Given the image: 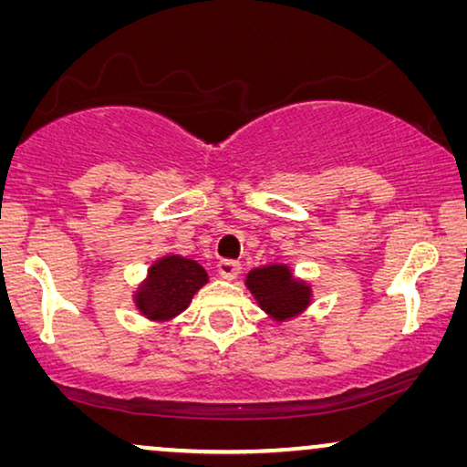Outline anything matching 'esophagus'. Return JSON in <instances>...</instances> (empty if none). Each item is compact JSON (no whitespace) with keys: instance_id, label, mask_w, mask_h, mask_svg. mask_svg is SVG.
<instances>
[{"instance_id":"esophagus-1","label":"esophagus","mask_w":467,"mask_h":467,"mask_svg":"<svg viewBox=\"0 0 467 467\" xmlns=\"http://www.w3.org/2000/svg\"><path fill=\"white\" fill-rule=\"evenodd\" d=\"M216 270H219V276L225 278V280H234L235 276L240 274V264L238 261H232V259H223L219 261V265H216Z\"/></svg>"}]
</instances>
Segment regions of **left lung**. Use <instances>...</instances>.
Instances as JSON below:
<instances>
[{"label":"left lung","mask_w":467,"mask_h":467,"mask_svg":"<svg viewBox=\"0 0 467 467\" xmlns=\"http://www.w3.org/2000/svg\"><path fill=\"white\" fill-rule=\"evenodd\" d=\"M246 286L276 321L299 315L310 302V286L293 278L286 265L257 267L246 276Z\"/></svg>","instance_id":"8db88e82"}]
</instances>
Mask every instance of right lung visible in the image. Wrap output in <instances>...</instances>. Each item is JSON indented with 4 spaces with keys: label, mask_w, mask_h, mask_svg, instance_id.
<instances>
[{
    "label": "right lung",
    "mask_w": 467,
    "mask_h": 467,
    "mask_svg": "<svg viewBox=\"0 0 467 467\" xmlns=\"http://www.w3.org/2000/svg\"><path fill=\"white\" fill-rule=\"evenodd\" d=\"M206 280L208 274L197 261L170 254L150 267L149 280L138 291L136 304L149 318L168 321L187 308L191 297L206 285Z\"/></svg>",
    "instance_id": "add662e5"
}]
</instances>
